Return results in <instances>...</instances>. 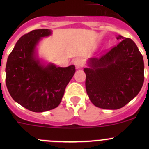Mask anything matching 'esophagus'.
Segmentation results:
<instances>
[{
  "label": "esophagus",
  "instance_id": "34e87169",
  "mask_svg": "<svg viewBox=\"0 0 149 149\" xmlns=\"http://www.w3.org/2000/svg\"><path fill=\"white\" fill-rule=\"evenodd\" d=\"M73 63H74L75 66H76V68L77 69L81 68L84 65V63L81 59H76L74 61V62H73Z\"/></svg>",
  "mask_w": 149,
  "mask_h": 149
}]
</instances>
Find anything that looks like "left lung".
Wrapping results in <instances>:
<instances>
[{"mask_svg":"<svg viewBox=\"0 0 149 149\" xmlns=\"http://www.w3.org/2000/svg\"><path fill=\"white\" fill-rule=\"evenodd\" d=\"M124 39L101 58H91L84 69L86 89L94 105L107 109L123 107L136 97L144 81V63L134 42Z\"/></svg>","mask_w":149,"mask_h":149,"instance_id":"obj_1","label":"left lung"}]
</instances>
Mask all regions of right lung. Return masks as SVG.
<instances>
[{"instance_id":"1","label":"right lung","mask_w":149,"mask_h":149,"mask_svg":"<svg viewBox=\"0 0 149 149\" xmlns=\"http://www.w3.org/2000/svg\"><path fill=\"white\" fill-rule=\"evenodd\" d=\"M51 34L52 30L47 29L24 34L7 60L6 84L8 92L15 102L31 112H43L57 107L76 72L74 65L58 67L39 58V43Z\"/></svg>"}]
</instances>
